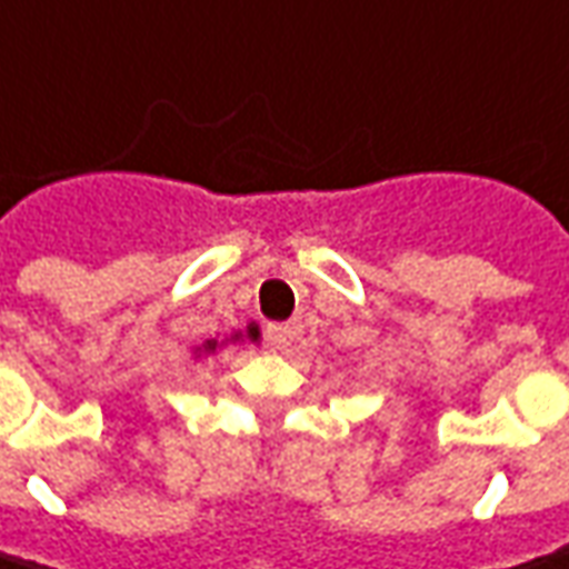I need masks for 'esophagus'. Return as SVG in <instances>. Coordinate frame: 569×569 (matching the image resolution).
<instances>
[{
	"label": "esophagus",
	"mask_w": 569,
	"mask_h": 569,
	"mask_svg": "<svg viewBox=\"0 0 569 569\" xmlns=\"http://www.w3.org/2000/svg\"><path fill=\"white\" fill-rule=\"evenodd\" d=\"M269 343L276 347V350H291L293 343V328L291 325H269Z\"/></svg>",
	"instance_id": "esophagus-1"
}]
</instances>
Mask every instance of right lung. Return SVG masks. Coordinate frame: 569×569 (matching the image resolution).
I'll use <instances>...</instances> for the list:
<instances>
[{
    "mask_svg": "<svg viewBox=\"0 0 569 569\" xmlns=\"http://www.w3.org/2000/svg\"><path fill=\"white\" fill-rule=\"evenodd\" d=\"M250 337H257V328H250ZM217 347V340H207V350H213Z\"/></svg>",
    "mask_w": 569,
    "mask_h": 569,
    "instance_id": "1",
    "label": "right lung"
}]
</instances>
